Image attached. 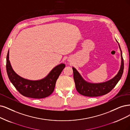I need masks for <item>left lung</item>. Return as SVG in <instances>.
<instances>
[{
  "instance_id": "1",
  "label": "left lung",
  "mask_w": 130,
  "mask_h": 130,
  "mask_svg": "<svg viewBox=\"0 0 130 130\" xmlns=\"http://www.w3.org/2000/svg\"><path fill=\"white\" fill-rule=\"evenodd\" d=\"M116 41L121 50V65L118 72L113 78L105 82L100 83L88 82L82 77V76L75 68L72 67L76 89L79 94L89 97H96L105 95L110 92L121 79L124 71V60L121 47L117 40Z\"/></svg>"
}]
</instances>
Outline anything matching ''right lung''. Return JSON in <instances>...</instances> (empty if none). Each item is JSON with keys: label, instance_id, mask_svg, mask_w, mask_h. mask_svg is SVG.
Here are the masks:
<instances>
[{"label": "right lung", "instance_id": "right-lung-1", "mask_svg": "<svg viewBox=\"0 0 130 130\" xmlns=\"http://www.w3.org/2000/svg\"><path fill=\"white\" fill-rule=\"evenodd\" d=\"M65 65L61 63L55 66L45 78L31 80L23 78L17 74L9 60V50L6 57V71L8 78L18 92L24 96L42 99L49 96L54 92L56 81Z\"/></svg>", "mask_w": 130, "mask_h": 130}]
</instances>
